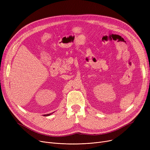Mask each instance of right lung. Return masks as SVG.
<instances>
[{
  "instance_id": "right-lung-1",
  "label": "right lung",
  "mask_w": 150,
  "mask_h": 150,
  "mask_svg": "<svg viewBox=\"0 0 150 150\" xmlns=\"http://www.w3.org/2000/svg\"><path fill=\"white\" fill-rule=\"evenodd\" d=\"M52 113H53V112H52ZM52 113H50V114H45V115H44V116H49V115H51Z\"/></svg>"
}]
</instances>
